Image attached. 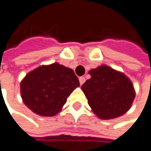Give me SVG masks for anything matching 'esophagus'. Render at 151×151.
I'll return each mask as SVG.
<instances>
[{
    "mask_svg": "<svg viewBox=\"0 0 151 151\" xmlns=\"http://www.w3.org/2000/svg\"><path fill=\"white\" fill-rule=\"evenodd\" d=\"M79 81H80V84H81V85H82V84H83V83L85 82L86 79H85V77L81 76V77H80V78H79Z\"/></svg>",
    "mask_w": 151,
    "mask_h": 151,
    "instance_id": "esophagus-1",
    "label": "esophagus"
}]
</instances>
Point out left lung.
<instances>
[{
  "mask_svg": "<svg viewBox=\"0 0 151 151\" xmlns=\"http://www.w3.org/2000/svg\"><path fill=\"white\" fill-rule=\"evenodd\" d=\"M91 78L81 86L89 106L97 116L109 120L127 112L135 98L131 80L105 64L88 72Z\"/></svg>",
  "mask_w": 151,
  "mask_h": 151,
  "instance_id": "8db88e82",
  "label": "left lung"
}]
</instances>
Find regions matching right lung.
Masks as SVG:
<instances>
[{
	"mask_svg": "<svg viewBox=\"0 0 151 151\" xmlns=\"http://www.w3.org/2000/svg\"><path fill=\"white\" fill-rule=\"evenodd\" d=\"M80 86L72 69L58 63L41 65L29 72L20 82L24 104L42 116H53L62 109L67 98Z\"/></svg>",
	"mask_w": 151,
	"mask_h": 151,
	"instance_id": "1",
	"label": "right lung"
}]
</instances>
